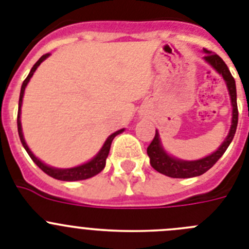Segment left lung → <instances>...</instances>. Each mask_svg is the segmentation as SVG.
Segmentation results:
<instances>
[{
  "label": "left lung",
  "mask_w": 249,
  "mask_h": 249,
  "mask_svg": "<svg viewBox=\"0 0 249 249\" xmlns=\"http://www.w3.org/2000/svg\"><path fill=\"white\" fill-rule=\"evenodd\" d=\"M204 53L205 62H208L212 68L214 69L220 76L223 77L228 89L229 98H231V105H232V123H231V129L223 142L220 144L219 148L212 154L196 159V160H183L168 154L164 149L163 144L160 142V137L158 130L155 131V137L150 145L146 149L149 158H150V165L154 168L157 172L161 173L164 176L170 177V178H193V177H199L204 174L207 170H209L214 165L224 151L232 142L234 138L235 130H237V124H238V107H237V89H235V81L233 79L232 73L229 71L226 62L220 59L217 53H212L208 50H203Z\"/></svg>",
  "instance_id": "left-lung-1"
}]
</instances>
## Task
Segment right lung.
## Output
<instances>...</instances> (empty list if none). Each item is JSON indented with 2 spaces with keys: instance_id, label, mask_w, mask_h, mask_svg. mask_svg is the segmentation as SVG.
Here are the masks:
<instances>
[{
  "instance_id": "right-lung-1",
  "label": "right lung",
  "mask_w": 249,
  "mask_h": 249,
  "mask_svg": "<svg viewBox=\"0 0 249 249\" xmlns=\"http://www.w3.org/2000/svg\"><path fill=\"white\" fill-rule=\"evenodd\" d=\"M50 56V53H46V55H42L38 59V61L32 66L31 71L30 73L27 75V77L25 79V81L22 83V86H21V92H20V100H18V114H17V129H18V137H20L21 142H22L23 148L25 150L27 151V154L30 155L34 163L40 168L42 172H45L47 176L53 177V178L57 179V180H64V181H76V180H84V179H89L91 178V177L96 176L101 170L105 168V164H107V158L109 155V151H110V146H111V142L112 139L119 135V134H122L125 129H120V130L115 131V133H112L111 135L107 137V139L105 140L104 142V145L101 146L100 150L98 151V154L95 155L92 159H90L89 161L86 163L81 164V165H77V166H73V168H55V166H50L47 164H45L44 161H41L36 155L34 154L31 151V149L29 148L27 145V142H26L25 138H23V133H22V125H21V107H22V99H23V94H25V89L29 84L30 79L32 77L34 72L36 71V69L40 66V64L42 61L47 59Z\"/></svg>"
}]
</instances>
